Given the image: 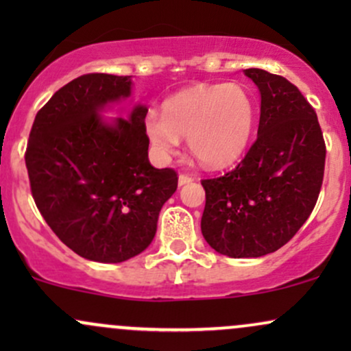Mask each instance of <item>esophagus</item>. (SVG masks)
<instances>
[{
  "label": "esophagus",
  "mask_w": 351,
  "mask_h": 351,
  "mask_svg": "<svg viewBox=\"0 0 351 351\" xmlns=\"http://www.w3.org/2000/svg\"><path fill=\"white\" fill-rule=\"evenodd\" d=\"M193 181H195V178H193V176H188V175H180V178H178V184H180V186H184V184L193 183Z\"/></svg>",
  "instance_id": "esophagus-1"
}]
</instances>
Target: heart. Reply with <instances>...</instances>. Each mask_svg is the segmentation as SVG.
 <instances>
[{"instance_id": "1", "label": "heart", "mask_w": 351, "mask_h": 351, "mask_svg": "<svg viewBox=\"0 0 351 351\" xmlns=\"http://www.w3.org/2000/svg\"><path fill=\"white\" fill-rule=\"evenodd\" d=\"M252 97L237 84L184 88L168 99L163 114L150 112L145 134L158 158L168 160L188 138L189 150L204 167L223 168L243 155L254 130Z\"/></svg>"}]
</instances>
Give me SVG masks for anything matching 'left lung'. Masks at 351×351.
Instances as JSON below:
<instances>
[{"label": "left lung", "mask_w": 351, "mask_h": 351, "mask_svg": "<svg viewBox=\"0 0 351 351\" xmlns=\"http://www.w3.org/2000/svg\"><path fill=\"white\" fill-rule=\"evenodd\" d=\"M261 94L257 140L224 176L203 180L201 232L223 256L276 252L315 208L324 181L325 142L315 110L282 75L245 69Z\"/></svg>", "instance_id": "1"}]
</instances>
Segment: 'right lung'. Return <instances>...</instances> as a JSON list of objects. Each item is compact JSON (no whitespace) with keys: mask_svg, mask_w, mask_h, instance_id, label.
Instances as JSON below:
<instances>
[{"mask_svg":"<svg viewBox=\"0 0 351 351\" xmlns=\"http://www.w3.org/2000/svg\"><path fill=\"white\" fill-rule=\"evenodd\" d=\"M130 95L132 75H80L38 112L27 140L36 206L67 247L95 263L143 252L178 186L175 170L148 160L147 107L138 104L127 119L102 117Z\"/></svg>","mask_w":351,"mask_h":351,"instance_id":"obj_1","label":"right lung"}]
</instances>
